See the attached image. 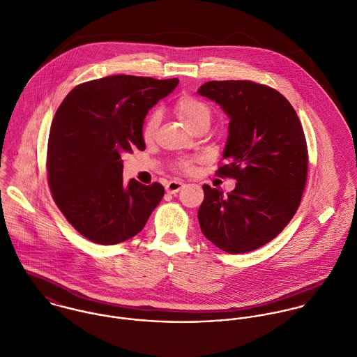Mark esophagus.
<instances>
[{
	"instance_id": "esophagus-1",
	"label": "esophagus",
	"mask_w": 357,
	"mask_h": 357,
	"mask_svg": "<svg viewBox=\"0 0 357 357\" xmlns=\"http://www.w3.org/2000/svg\"><path fill=\"white\" fill-rule=\"evenodd\" d=\"M185 184L181 183V181H177V180H173V181H169L167 185H166V191L169 194H177Z\"/></svg>"
}]
</instances>
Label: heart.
Returning <instances> with one entry per match:
<instances>
[{
  "label": "heart",
  "instance_id": "heart-1",
  "mask_svg": "<svg viewBox=\"0 0 357 357\" xmlns=\"http://www.w3.org/2000/svg\"><path fill=\"white\" fill-rule=\"evenodd\" d=\"M174 111L177 116L181 119L184 125H187L190 129L195 128L201 122H208L210 121V109L208 107L201 102L197 98L192 96H183L180 98L176 104H174ZM160 115L159 111H153L149 118L144 122L143 126V137L144 139H151L159 125ZM177 167L183 172H190L192 167V159H181L177 163Z\"/></svg>",
  "mask_w": 357,
  "mask_h": 357
}]
</instances>
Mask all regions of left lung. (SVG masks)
Wrapping results in <instances>:
<instances>
[{
  "instance_id": "obj_1",
  "label": "left lung",
  "mask_w": 357,
  "mask_h": 357,
  "mask_svg": "<svg viewBox=\"0 0 357 357\" xmlns=\"http://www.w3.org/2000/svg\"><path fill=\"white\" fill-rule=\"evenodd\" d=\"M198 95L229 118L217 176L238 181L227 195L204 184L201 229L229 255L253 252L283 231L301 202L307 174L301 122L283 95L252 81H210Z\"/></svg>"
}]
</instances>
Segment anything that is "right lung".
<instances>
[{
    "label": "right lung",
    "mask_w": 357,
    "mask_h": 357,
    "mask_svg": "<svg viewBox=\"0 0 357 357\" xmlns=\"http://www.w3.org/2000/svg\"><path fill=\"white\" fill-rule=\"evenodd\" d=\"M178 79L111 75L74 88L52 121L47 170L53 201L67 221L98 245L137 235L163 198L159 183L123 184L122 155L146 150L149 109Z\"/></svg>",
    "instance_id": "right-lung-1"
}]
</instances>
